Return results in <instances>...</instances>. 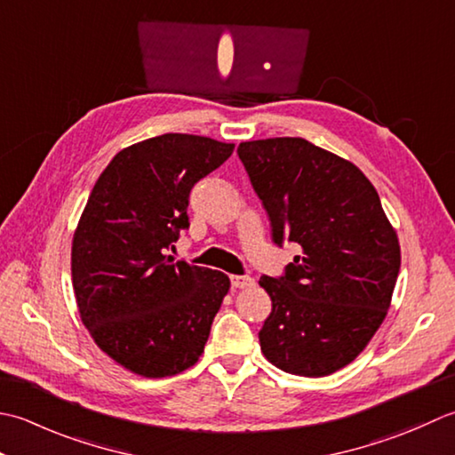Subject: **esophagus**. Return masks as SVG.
Instances as JSON below:
<instances>
[{
	"label": "esophagus",
	"instance_id": "esophagus-1",
	"mask_svg": "<svg viewBox=\"0 0 455 455\" xmlns=\"http://www.w3.org/2000/svg\"><path fill=\"white\" fill-rule=\"evenodd\" d=\"M229 279H231V286H234V289H249V286L255 284L251 276H247V275H231Z\"/></svg>",
	"mask_w": 455,
	"mask_h": 455
}]
</instances>
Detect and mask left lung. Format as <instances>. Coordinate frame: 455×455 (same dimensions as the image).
<instances>
[{
  "label": "left lung",
  "instance_id": "left-lung-1",
  "mask_svg": "<svg viewBox=\"0 0 455 455\" xmlns=\"http://www.w3.org/2000/svg\"><path fill=\"white\" fill-rule=\"evenodd\" d=\"M237 155L271 220L302 255L259 284L273 300L259 341L273 365L323 377L351 363L381 326L401 247L373 184L354 163L300 137L245 141Z\"/></svg>",
  "mask_w": 455,
  "mask_h": 455
}]
</instances>
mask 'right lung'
I'll return each instance as SVG.
<instances>
[{
  "instance_id": "right-lung-1",
  "label": "right lung",
  "mask_w": 455,
  "mask_h": 455,
  "mask_svg": "<svg viewBox=\"0 0 455 455\" xmlns=\"http://www.w3.org/2000/svg\"><path fill=\"white\" fill-rule=\"evenodd\" d=\"M234 147L164 133L119 151L92 188L72 241L74 294L98 347L137 375L180 373L206 346L228 275L164 253L190 228L194 184Z\"/></svg>"
}]
</instances>
